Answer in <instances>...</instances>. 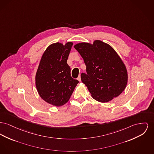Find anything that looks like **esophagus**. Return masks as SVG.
<instances>
[{"label": "esophagus", "mask_w": 154, "mask_h": 154, "mask_svg": "<svg viewBox=\"0 0 154 154\" xmlns=\"http://www.w3.org/2000/svg\"><path fill=\"white\" fill-rule=\"evenodd\" d=\"M77 80H79L80 82L82 81V80H81V75H80H80H79V77H78V78H77Z\"/></svg>", "instance_id": "34e87169"}]
</instances>
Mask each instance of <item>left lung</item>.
Listing matches in <instances>:
<instances>
[{"label": "left lung", "mask_w": 154, "mask_h": 154, "mask_svg": "<svg viewBox=\"0 0 154 154\" xmlns=\"http://www.w3.org/2000/svg\"><path fill=\"white\" fill-rule=\"evenodd\" d=\"M74 47L87 67V74L82 72L81 80L94 100L108 102L122 93L127 84V70L111 46L95 40L92 44L80 42Z\"/></svg>", "instance_id": "obj_1"}]
</instances>
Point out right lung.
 <instances>
[{"label": "right lung", "instance_id": "right-lung-1", "mask_svg": "<svg viewBox=\"0 0 154 154\" xmlns=\"http://www.w3.org/2000/svg\"><path fill=\"white\" fill-rule=\"evenodd\" d=\"M72 42L63 45L56 42L49 46L42 54L35 75L36 90L46 102L60 106L70 99L79 81L71 77L67 60Z\"/></svg>", "mask_w": 154, "mask_h": 154}]
</instances>
